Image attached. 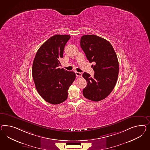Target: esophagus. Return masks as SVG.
Wrapping results in <instances>:
<instances>
[{
    "label": "esophagus",
    "instance_id": "esophagus-1",
    "mask_svg": "<svg viewBox=\"0 0 150 150\" xmlns=\"http://www.w3.org/2000/svg\"><path fill=\"white\" fill-rule=\"evenodd\" d=\"M75 74H76V76H77V77H81L82 76V73H79V72L76 71Z\"/></svg>",
    "mask_w": 150,
    "mask_h": 150
}]
</instances>
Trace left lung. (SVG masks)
<instances>
[{
  "instance_id": "1",
  "label": "left lung",
  "mask_w": 150,
  "mask_h": 150,
  "mask_svg": "<svg viewBox=\"0 0 150 150\" xmlns=\"http://www.w3.org/2000/svg\"><path fill=\"white\" fill-rule=\"evenodd\" d=\"M80 46L94 71L93 77L88 73L82 76L87 81L83 96L91 100L100 101L112 91L117 80L119 64L117 55L108 41L96 35L81 38Z\"/></svg>"
}]
</instances>
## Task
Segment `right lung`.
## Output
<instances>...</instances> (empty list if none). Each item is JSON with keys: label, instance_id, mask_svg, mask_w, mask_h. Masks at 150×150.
<instances>
[{"label": "right lung", "instance_id": "1", "mask_svg": "<svg viewBox=\"0 0 150 150\" xmlns=\"http://www.w3.org/2000/svg\"><path fill=\"white\" fill-rule=\"evenodd\" d=\"M68 35H55L46 41L37 51L33 61L32 75L38 92L45 101L59 104L68 98V90L75 80L73 71L60 69Z\"/></svg>", "mask_w": 150, "mask_h": 150}]
</instances>
